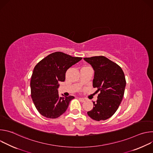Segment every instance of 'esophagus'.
Returning <instances> with one entry per match:
<instances>
[{
    "label": "esophagus",
    "mask_w": 153,
    "mask_h": 153,
    "mask_svg": "<svg viewBox=\"0 0 153 153\" xmlns=\"http://www.w3.org/2000/svg\"><path fill=\"white\" fill-rule=\"evenodd\" d=\"M79 99L80 100V101H81L82 102H85V99H83V98H81V97H80V98H79Z\"/></svg>",
    "instance_id": "obj_1"
}]
</instances>
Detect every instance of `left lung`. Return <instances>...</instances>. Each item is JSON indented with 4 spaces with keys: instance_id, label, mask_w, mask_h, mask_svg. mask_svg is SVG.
Instances as JSON below:
<instances>
[{
    "instance_id": "8db88e82",
    "label": "left lung",
    "mask_w": 153,
    "mask_h": 153,
    "mask_svg": "<svg viewBox=\"0 0 153 153\" xmlns=\"http://www.w3.org/2000/svg\"><path fill=\"white\" fill-rule=\"evenodd\" d=\"M94 71L93 86L100 91L93 108L88 115L93 120H105L117 111L124 95L126 86L125 74L117 64L104 56L85 57Z\"/></svg>"
}]
</instances>
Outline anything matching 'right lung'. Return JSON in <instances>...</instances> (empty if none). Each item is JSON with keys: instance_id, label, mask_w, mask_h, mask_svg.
Listing matches in <instances>:
<instances>
[{"instance_id": "1", "label": "right lung", "mask_w": 153, "mask_h": 153, "mask_svg": "<svg viewBox=\"0 0 153 153\" xmlns=\"http://www.w3.org/2000/svg\"><path fill=\"white\" fill-rule=\"evenodd\" d=\"M82 57L55 52L40 60L34 68L30 86L31 98L37 111L47 118L56 119L66 111L73 96L60 97L59 82L65 80L67 70Z\"/></svg>"}]
</instances>
